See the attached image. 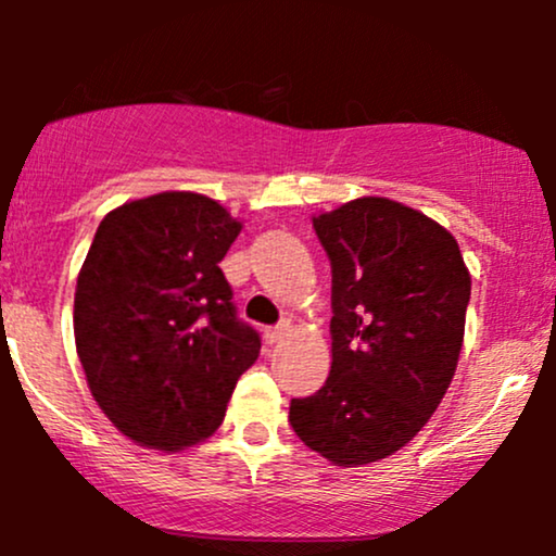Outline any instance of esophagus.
Listing matches in <instances>:
<instances>
[{"instance_id":"obj_1","label":"esophagus","mask_w":556,"mask_h":556,"mask_svg":"<svg viewBox=\"0 0 556 556\" xmlns=\"http://www.w3.org/2000/svg\"><path fill=\"white\" fill-rule=\"evenodd\" d=\"M287 331H290V321H279L277 327H269V329H264V340L269 342V344H274V342H279V340H282V337L287 334Z\"/></svg>"}]
</instances>
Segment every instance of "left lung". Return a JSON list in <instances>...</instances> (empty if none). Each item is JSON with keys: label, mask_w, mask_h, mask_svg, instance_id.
I'll use <instances>...</instances> for the list:
<instances>
[{"label": "left lung", "mask_w": 556, "mask_h": 556, "mask_svg": "<svg viewBox=\"0 0 556 556\" xmlns=\"http://www.w3.org/2000/svg\"><path fill=\"white\" fill-rule=\"evenodd\" d=\"M331 264V371L290 426L334 465L392 455L442 402L463 348L470 274L416 208L358 198L314 219Z\"/></svg>", "instance_id": "left-lung-1"}]
</instances>
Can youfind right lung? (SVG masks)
<instances>
[{
    "mask_svg": "<svg viewBox=\"0 0 556 556\" xmlns=\"http://www.w3.org/2000/svg\"><path fill=\"white\" fill-rule=\"evenodd\" d=\"M240 232L219 203L159 193L101 219L75 290V348L125 437L182 450L212 437L258 358L219 261Z\"/></svg>",
    "mask_w": 556,
    "mask_h": 556,
    "instance_id": "obj_1",
    "label": "right lung"
}]
</instances>
